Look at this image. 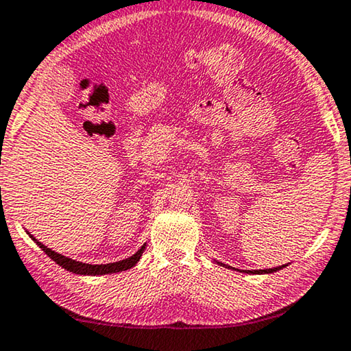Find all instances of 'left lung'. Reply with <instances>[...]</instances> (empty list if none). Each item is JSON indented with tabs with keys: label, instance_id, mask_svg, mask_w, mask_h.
Segmentation results:
<instances>
[{
	"label": "left lung",
	"instance_id": "8db88e82",
	"mask_svg": "<svg viewBox=\"0 0 351 351\" xmlns=\"http://www.w3.org/2000/svg\"><path fill=\"white\" fill-rule=\"evenodd\" d=\"M282 267H284V265H282ZM282 267L268 268V269H254V271H251V269H246V273H252V274H258V273H273V271H278V269H281Z\"/></svg>",
	"mask_w": 351,
	"mask_h": 351
}]
</instances>
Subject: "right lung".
Wrapping results in <instances>:
<instances>
[{"label": "right lung", "instance_id": "1", "mask_svg": "<svg viewBox=\"0 0 351 351\" xmlns=\"http://www.w3.org/2000/svg\"><path fill=\"white\" fill-rule=\"evenodd\" d=\"M31 239L36 241L37 246L42 247V251H44L48 257L53 258V261H55L58 265L66 268L67 271H72V273H77V274H94V276H95V274H110V273L125 271V269L134 267L138 263L139 258H141L143 251L145 247V246H143L141 250L136 252V254H133L132 257L125 258V261H119V262H114V263H106V265H89V263H82V262L72 261V258L58 254V252L51 251L50 247L42 245L40 241H37L32 235H31Z\"/></svg>", "mask_w": 351, "mask_h": 351}]
</instances>
